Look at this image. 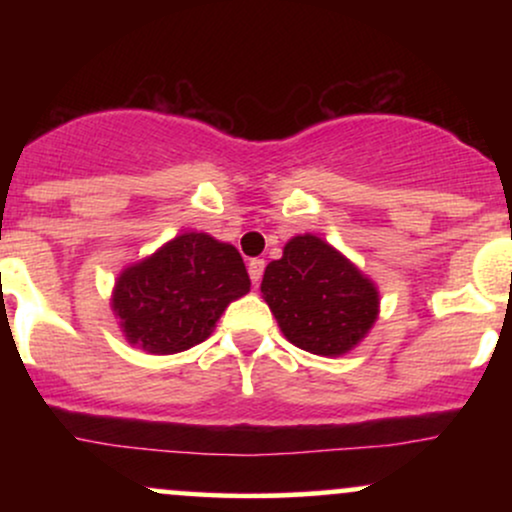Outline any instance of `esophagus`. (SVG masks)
<instances>
[{
    "instance_id": "obj_1",
    "label": "esophagus",
    "mask_w": 512,
    "mask_h": 512,
    "mask_svg": "<svg viewBox=\"0 0 512 512\" xmlns=\"http://www.w3.org/2000/svg\"><path fill=\"white\" fill-rule=\"evenodd\" d=\"M262 272H264V260H260V257H255V260L248 262V274H250V281L252 284H260L262 279Z\"/></svg>"
}]
</instances>
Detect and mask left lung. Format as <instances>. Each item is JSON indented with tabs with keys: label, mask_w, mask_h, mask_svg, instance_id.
Listing matches in <instances>:
<instances>
[{
	"label": "left lung",
	"mask_w": 512,
	"mask_h": 512,
	"mask_svg": "<svg viewBox=\"0 0 512 512\" xmlns=\"http://www.w3.org/2000/svg\"><path fill=\"white\" fill-rule=\"evenodd\" d=\"M262 296L298 349L339 356L366 337L378 317V291L325 240L296 236L267 264Z\"/></svg>",
	"instance_id": "left-lung-1"
}]
</instances>
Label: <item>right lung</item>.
Masks as SVG:
<instances>
[{
    "mask_svg": "<svg viewBox=\"0 0 512 512\" xmlns=\"http://www.w3.org/2000/svg\"><path fill=\"white\" fill-rule=\"evenodd\" d=\"M248 291L250 276L233 245L182 233L120 274L113 310L129 344L178 354L204 342L226 305Z\"/></svg>",
    "mask_w": 512,
    "mask_h": 512,
    "instance_id": "right-lung-1",
    "label": "right lung"
}]
</instances>
